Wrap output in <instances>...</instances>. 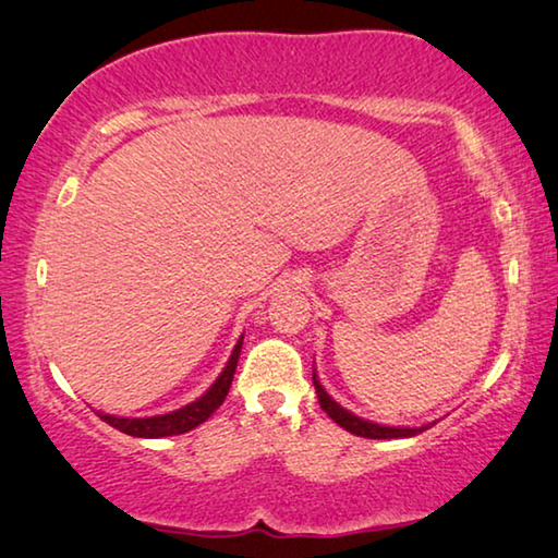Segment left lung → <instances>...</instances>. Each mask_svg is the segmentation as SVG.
<instances>
[{
  "label": "left lung",
  "instance_id": "8db88e82",
  "mask_svg": "<svg viewBox=\"0 0 558 558\" xmlns=\"http://www.w3.org/2000/svg\"><path fill=\"white\" fill-rule=\"evenodd\" d=\"M313 384H315V391H317V399H319V409H323L329 415V418L337 423V426H342L344 430L354 433V436L381 438V440L384 438H411V436H418V433L428 428V426H423V428H391V426H379V423L364 421V418H359V415L344 411L337 401L329 399L327 391L323 389V384L317 381L315 369H313Z\"/></svg>",
  "mask_w": 558,
  "mask_h": 558
}]
</instances>
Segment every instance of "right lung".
Masks as SVG:
<instances>
[{"label":"right lung","instance_id":"add662e5","mask_svg":"<svg viewBox=\"0 0 558 558\" xmlns=\"http://www.w3.org/2000/svg\"><path fill=\"white\" fill-rule=\"evenodd\" d=\"M241 344H243V337L239 339V344L233 347V354L229 359V364L223 366V372L219 379L214 381V386L209 391H206L202 399L192 401L184 409L172 411V413H165V415H149V418H118V415H108V413H100V418L110 423L112 428H118L122 433H128V436H135V438H165V436H179V433H186L204 423L209 415L219 409L223 403L226 393L231 389V381H233V374H235V364H239V354H241Z\"/></svg>","mask_w":558,"mask_h":558}]
</instances>
